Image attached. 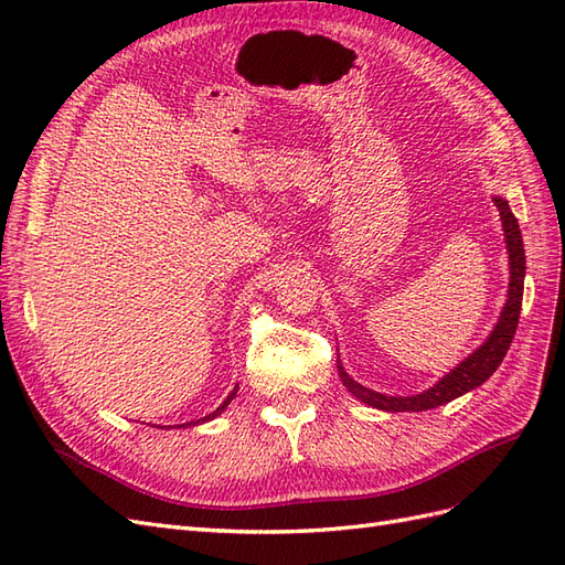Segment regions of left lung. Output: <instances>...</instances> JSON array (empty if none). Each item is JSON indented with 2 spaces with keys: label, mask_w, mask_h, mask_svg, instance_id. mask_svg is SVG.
I'll return each mask as SVG.
<instances>
[{
  "label": "left lung",
  "mask_w": 565,
  "mask_h": 565,
  "mask_svg": "<svg viewBox=\"0 0 565 565\" xmlns=\"http://www.w3.org/2000/svg\"><path fill=\"white\" fill-rule=\"evenodd\" d=\"M494 205L499 207V216L503 222V236H505V248H509V265H511V284H509V300H505L499 322L494 331L489 334V339L472 355L462 360L458 367L448 372L446 377H441L431 388H427V392L415 394V396H384L380 392H372V388L351 380L349 374H345V370L339 365V377L355 398L367 403L372 408L388 411V413H403V411L420 413V411L444 406V403L468 394L470 388L484 384L501 365L505 351L511 349V341L518 329L520 306H523L525 248H523V236H520L518 220L513 216L509 202L503 198H494Z\"/></svg>",
  "instance_id": "8db88e82"
}]
</instances>
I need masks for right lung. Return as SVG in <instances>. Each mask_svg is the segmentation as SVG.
Returning <instances> with one entry per match:
<instances>
[{
  "label": "right lung",
  "mask_w": 565,
  "mask_h": 565,
  "mask_svg": "<svg viewBox=\"0 0 565 565\" xmlns=\"http://www.w3.org/2000/svg\"><path fill=\"white\" fill-rule=\"evenodd\" d=\"M234 396H236V392H234V394H228V396H226V401L222 403V406H220V408H216V411H214V413H210V415H205V417H202V420H198V423H207V420H212V417H216V415H222V411H224V408L228 406V403H231V398H234ZM185 425H188V427H191V425H195V423H185Z\"/></svg>",
  "instance_id": "right-lung-1"
}]
</instances>
